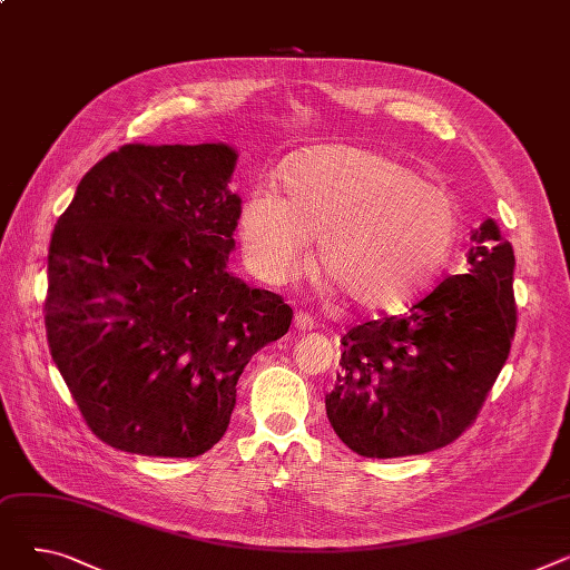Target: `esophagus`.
<instances>
[{
  "label": "esophagus",
  "instance_id": "esophagus-1",
  "mask_svg": "<svg viewBox=\"0 0 570 570\" xmlns=\"http://www.w3.org/2000/svg\"><path fill=\"white\" fill-rule=\"evenodd\" d=\"M293 325H295L297 333H309V331H314V327H316V321L309 314H305V312H297L295 318H293Z\"/></svg>",
  "mask_w": 570,
  "mask_h": 570
}]
</instances>
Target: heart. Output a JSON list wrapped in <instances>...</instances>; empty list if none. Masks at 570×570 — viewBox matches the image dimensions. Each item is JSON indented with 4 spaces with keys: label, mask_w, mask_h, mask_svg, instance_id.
<instances>
[{
    "label": "heart",
    "mask_w": 570,
    "mask_h": 570,
    "mask_svg": "<svg viewBox=\"0 0 570 570\" xmlns=\"http://www.w3.org/2000/svg\"><path fill=\"white\" fill-rule=\"evenodd\" d=\"M284 187L286 194L258 183L239 209L245 258L263 282L293 279L318 235V273L357 307L395 312L413 303L453 254V198L379 149H307L284 170Z\"/></svg>",
    "instance_id": "1"
}]
</instances>
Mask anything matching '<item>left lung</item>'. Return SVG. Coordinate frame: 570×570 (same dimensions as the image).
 <instances>
[{"instance_id":"obj_1","label":"left lung","mask_w":570,"mask_h":570,"mask_svg":"<svg viewBox=\"0 0 570 570\" xmlns=\"http://www.w3.org/2000/svg\"><path fill=\"white\" fill-rule=\"evenodd\" d=\"M469 269L443 279L404 316L342 337L325 411L363 458L423 455L455 441L483 406L515 335V256L494 219L471 233Z\"/></svg>"}]
</instances>
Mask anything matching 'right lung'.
I'll return each mask as SVG.
<instances>
[{
    "instance_id": "obj_1",
    "label": "right lung",
    "mask_w": 570,
    "mask_h": 570,
    "mask_svg": "<svg viewBox=\"0 0 570 570\" xmlns=\"http://www.w3.org/2000/svg\"><path fill=\"white\" fill-rule=\"evenodd\" d=\"M226 142H129L57 219L48 254L52 361L117 451L196 458L226 432L252 355L291 307L228 269L243 198Z\"/></svg>"
}]
</instances>
